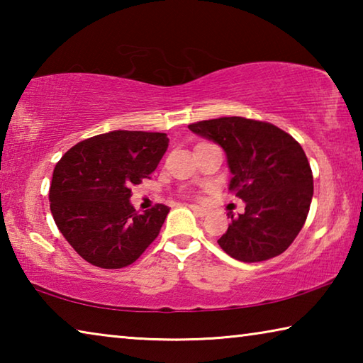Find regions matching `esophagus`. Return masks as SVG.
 <instances>
[{"label":"esophagus","mask_w":363,"mask_h":363,"mask_svg":"<svg viewBox=\"0 0 363 363\" xmlns=\"http://www.w3.org/2000/svg\"><path fill=\"white\" fill-rule=\"evenodd\" d=\"M189 208L190 210H192L196 216H200V218H203V216H206L208 214V210L206 208H203V206H199V205H189Z\"/></svg>","instance_id":"esophagus-1"}]
</instances>
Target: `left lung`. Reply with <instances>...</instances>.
I'll return each mask as SVG.
<instances>
[{"instance_id":"8db88e82","label":"left lung","mask_w":363,"mask_h":363,"mask_svg":"<svg viewBox=\"0 0 363 363\" xmlns=\"http://www.w3.org/2000/svg\"><path fill=\"white\" fill-rule=\"evenodd\" d=\"M223 147L232 173L229 190L245 201L218 243L242 262L284 253L303 229L314 194L311 164L296 140L280 128L243 116L189 125Z\"/></svg>"}]
</instances>
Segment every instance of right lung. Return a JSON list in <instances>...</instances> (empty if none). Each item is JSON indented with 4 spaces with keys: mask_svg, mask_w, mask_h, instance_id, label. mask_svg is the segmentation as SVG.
Segmentation results:
<instances>
[{
    "mask_svg": "<svg viewBox=\"0 0 363 363\" xmlns=\"http://www.w3.org/2000/svg\"><path fill=\"white\" fill-rule=\"evenodd\" d=\"M168 143L164 133L110 131L82 140L60 158L49 189L51 213L84 261L126 267L158 237L169 208L138 213L130 199L131 187L155 171Z\"/></svg>",
    "mask_w": 363,
    "mask_h": 363,
    "instance_id": "1",
    "label": "right lung"
}]
</instances>
